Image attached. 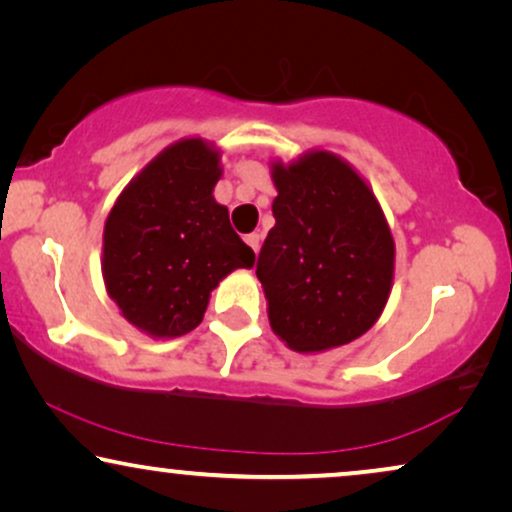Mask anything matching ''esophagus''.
<instances>
[{"label":"esophagus","instance_id":"obj_1","mask_svg":"<svg viewBox=\"0 0 512 512\" xmlns=\"http://www.w3.org/2000/svg\"><path fill=\"white\" fill-rule=\"evenodd\" d=\"M244 242H247L249 247L254 249V251H258V242H261V235H256V233H249L247 237H244Z\"/></svg>","mask_w":512,"mask_h":512}]
</instances>
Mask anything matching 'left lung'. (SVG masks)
Returning a JSON list of instances; mask_svg holds the SVG:
<instances>
[{"instance_id":"left-lung-1","label":"left lung","mask_w":512,"mask_h":512,"mask_svg":"<svg viewBox=\"0 0 512 512\" xmlns=\"http://www.w3.org/2000/svg\"><path fill=\"white\" fill-rule=\"evenodd\" d=\"M270 177L275 228L256 263L270 328L300 354L361 338L394 286L396 244L373 188L326 149L272 160Z\"/></svg>"}]
</instances>
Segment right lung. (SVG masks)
<instances>
[{
	"instance_id": "1",
	"label": "right lung",
	"mask_w": 512,
	"mask_h": 512,
	"mask_svg": "<svg viewBox=\"0 0 512 512\" xmlns=\"http://www.w3.org/2000/svg\"><path fill=\"white\" fill-rule=\"evenodd\" d=\"M221 174L219 146L179 139L130 179L104 221V289L151 338L191 333L221 279L254 268V251L214 200Z\"/></svg>"
}]
</instances>
